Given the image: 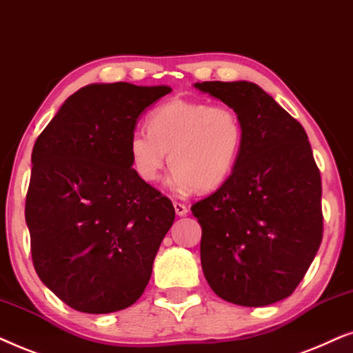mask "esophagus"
<instances>
[{"instance_id": "esophagus-1", "label": "esophagus", "mask_w": 353, "mask_h": 353, "mask_svg": "<svg viewBox=\"0 0 353 353\" xmlns=\"http://www.w3.org/2000/svg\"><path fill=\"white\" fill-rule=\"evenodd\" d=\"M174 210H176L177 216H187V213H189V208L184 203H179V201H174Z\"/></svg>"}]
</instances>
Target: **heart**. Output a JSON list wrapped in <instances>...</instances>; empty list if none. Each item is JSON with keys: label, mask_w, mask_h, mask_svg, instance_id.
<instances>
[{"label": "heart", "mask_w": 353, "mask_h": 353, "mask_svg": "<svg viewBox=\"0 0 353 353\" xmlns=\"http://www.w3.org/2000/svg\"><path fill=\"white\" fill-rule=\"evenodd\" d=\"M243 147L241 117L229 106L172 98L148 117V129L129 137V157L145 182L159 179L168 159L177 192L214 189L231 176Z\"/></svg>", "instance_id": "heart-1"}]
</instances>
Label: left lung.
I'll return each instance as SVG.
<instances>
[{
    "mask_svg": "<svg viewBox=\"0 0 353 353\" xmlns=\"http://www.w3.org/2000/svg\"><path fill=\"white\" fill-rule=\"evenodd\" d=\"M232 108L243 147L231 176L196 201L201 270L218 297L265 307L289 297L323 239L321 176L307 132L256 83L196 82Z\"/></svg>",
    "mask_w": 353,
    "mask_h": 353,
    "instance_id": "1",
    "label": "left lung"
}]
</instances>
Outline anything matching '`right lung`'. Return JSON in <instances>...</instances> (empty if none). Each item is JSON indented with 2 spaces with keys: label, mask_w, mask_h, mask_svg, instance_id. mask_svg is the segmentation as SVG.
<instances>
[{
  "label": "right lung",
  "mask_w": 353,
  "mask_h": 353,
  "mask_svg": "<svg viewBox=\"0 0 353 353\" xmlns=\"http://www.w3.org/2000/svg\"><path fill=\"white\" fill-rule=\"evenodd\" d=\"M169 85L90 83L39 135L26 200L32 260L46 288L82 313L137 302L176 218L129 157L139 116Z\"/></svg>",
  "instance_id": "1"
}]
</instances>
